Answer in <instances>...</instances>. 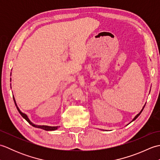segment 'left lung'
Segmentation results:
<instances>
[{"instance_id":"1","label":"left lung","mask_w":160,"mask_h":160,"mask_svg":"<svg viewBox=\"0 0 160 160\" xmlns=\"http://www.w3.org/2000/svg\"><path fill=\"white\" fill-rule=\"evenodd\" d=\"M144 107H145V105H144V107H143V108H142V109L141 110V111L140 112V113H138V115H136V116H135V118H133V120H132L131 122H132V121H134L135 120H136V118H138V117L139 116V115H140L141 114V113H142V111H143V109H144Z\"/></svg>"}]
</instances>
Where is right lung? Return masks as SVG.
<instances>
[{
    "instance_id": "obj_1",
    "label": "right lung",
    "mask_w": 160,
    "mask_h": 160,
    "mask_svg": "<svg viewBox=\"0 0 160 160\" xmlns=\"http://www.w3.org/2000/svg\"><path fill=\"white\" fill-rule=\"evenodd\" d=\"M13 101H14L15 104H16V108H17V109H18V112H19V113L22 115V117L24 119H25V120L29 122V124H30L32 126H33V127L42 128V129H44V130H45V131H54V130H56V129H57L58 128V126H57V127H49V126H45V125L40 126V125L33 124L32 123V122L29 120L28 115H27L25 114V113H22V112L20 111V110L19 109V108H18V107H17L16 103V101H15V99H14V97H13Z\"/></svg>"
}]
</instances>
